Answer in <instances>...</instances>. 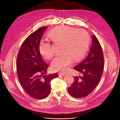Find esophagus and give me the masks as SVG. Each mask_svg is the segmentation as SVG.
Returning a JSON list of instances; mask_svg holds the SVG:
<instances>
[{
    "label": "esophagus",
    "instance_id": "1",
    "mask_svg": "<svg viewBox=\"0 0 120 120\" xmlns=\"http://www.w3.org/2000/svg\"><path fill=\"white\" fill-rule=\"evenodd\" d=\"M59 75H66V74H65V73H59Z\"/></svg>",
    "mask_w": 120,
    "mask_h": 120
}]
</instances>
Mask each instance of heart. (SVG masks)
I'll return each instance as SVG.
<instances>
[{"mask_svg":"<svg viewBox=\"0 0 120 120\" xmlns=\"http://www.w3.org/2000/svg\"><path fill=\"white\" fill-rule=\"evenodd\" d=\"M49 38L55 44H61L60 52L52 62L51 66L56 71L65 72L74 61L82 58L88 48L90 38L87 32L67 26H60L50 31ZM40 52L46 59H52L54 54L48 41H41Z\"/></svg>","mask_w":120,"mask_h":120,"instance_id":"heart-1","label":"heart"}]
</instances>
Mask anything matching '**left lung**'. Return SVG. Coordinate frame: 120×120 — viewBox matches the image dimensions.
<instances>
[{"mask_svg": "<svg viewBox=\"0 0 120 120\" xmlns=\"http://www.w3.org/2000/svg\"><path fill=\"white\" fill-rule=\"evenodd\" d=\"M104 66L102 48L98 40L93 35L92 45L88 56L74 68L81 73L82 76L74 77V82L68 88V93L77 98L89 95L98 84L104 71Z\"/></svg>", "mask_w": 120, "mask_h": 120, "instance_id": "1", "label": "left lung"}]
</instances>
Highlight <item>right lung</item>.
Masks as SVG:
<instances>
[{
	"mask_svg": "<svg viewBox=\"0 0 120 120\" xmlns=\"http://www.w3.org/2000/svg\"><path fill=\"white\" fill-rule=\"evenodd\" d=\"M44 26L34 32L22 43L16 59V71L25 91L36 99L47 97L51 92L50 82L58 76L56 73L47 75L48 64L43 60L39 45Z\"/></svg>",
	"mask_w": 120,
	"mask_h": 120,
	"instance_id": "right-lung-1",
	"label": "right lung"
}]
</instances>
